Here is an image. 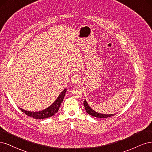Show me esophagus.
I'll use <instances>...</instances> for the list:
<instances>
[{"label":"esophagus","instance_id":"34e87169","mask_svg":"<svg viewBox=\"0 0 152 152\" xmlns=\"http://www.w3.org/2000/svg\"><path fill=\"white\" fill-rule=\"evenodd\" d=\"M79 81H80V78H79V77L76 76V77H75V79H74V80H73V83H77L79 82Z\"/></svg>","mask_w":152,"mask_h":152}]
</instances>
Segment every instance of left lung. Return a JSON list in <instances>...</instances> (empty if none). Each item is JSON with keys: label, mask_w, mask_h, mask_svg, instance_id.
<instances>
[{"label": "left lung", "mask_w": 152, "mask_h": 152, "mask_svg": "<svg viewBox=\"0 0 152 152\" xmlns=\"http://www.w3.org/2000/svg\"><path fill=\"white\" fill-rule=\"evenodd\" d=\"M83 104H84V107L85 108V110L86 111V112L88 114H90V115H92L94 117H98V118H107V117H112L115 115L114 114H100V113H98V112L94 111L93 109H91V107H89L88 104H87V102L86 100L84 101V103H83Z\"/></svg>", "instance_id": "1"}]
</instances>
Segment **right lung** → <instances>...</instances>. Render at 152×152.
Segmentation results:
<instances>
[{
  "label": "right lung",
  "mask_w": 152,
  "mask_h": 152,
  "mask_svg": "<svg viewBox=\"0 0 152 152\" xmlns=\"http://www.w3.org/2000/svg\"><path fill=\"white\" fill-rule=\"evenodd\" d=\"M66 89H65L64 91H62L59 96H58L57 100L53 103L52 105H51L49 107H48L47 109L40 111V112H29L25 110H23L21 108L20 110L23 112V113L25 114L26 115L33 117L34 119H46L48 117H50L52 115H54L56 113L58 112V109L62 104V102L63 101L64 97L65 96Z\"/></svg>",
  "instance_id": "right-lung-1"
}]
</instances>
